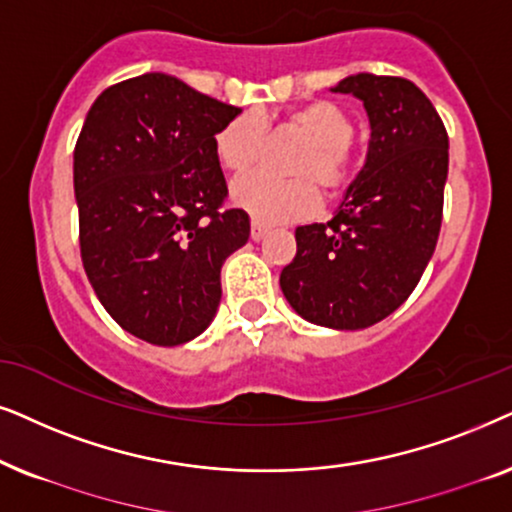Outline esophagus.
<instances>
[{
  "mask_svg": "<svg viewBox=\"0 0 512 512\" xmlns=\"http://www.w3.org/2000/svg\"><path fill=\"white\" fill-rule=\"evenodd\" d=\"M267 227H264V224L262 222H252L250 224V238H252V241H262V238L264 236H267Z\"/></svg>",
  "mask_w": 512,
  "mask_h": 512,
  "instance_id": "esophagus-1",
  "label": "esophagus"
}]
</instances>
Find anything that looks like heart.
I'll list each match as a JSON object with an SVG mask.
<instances>
[{
	"mask_svg": "<svg viewBox=\"0 0 512 512\" xmlns=\"http://www.w3.org/2000/svg\"><path fill=\"white\" fill-rule=\"evenodd\" d=\"M276 126L306 140L290 163L292 180L267 175L241 177L231 187V199L255 222H295L316 213L320 194H337L353 175V121L330 100H311L271 119L238 114L215 133L213 149L220 166L231 175H243L260 161L264 128Z\"/></svg>",
	"mask_w": 512,
	"mask_h": 512,
	"instance_id": "heart-1",
	"label": "heart"
}]
</instances>
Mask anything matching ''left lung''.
<instances>
[{
    "mask_svg": "<svg viewBox=\"0 0 512 512\" xmlns=\"http://www.w3.org/2000/svg\"><path fill=\"white\" fill-rule=\"evenodd\" d=\"M332 91L363 100L367 159L330 222L297 227L281 290L309 323L363 330L412 295L433 257L449 138L433 102L403 77L360 72Z\"/></svg>",
    "mask_w": 512,
    "mask_h": 512,
    "instance_id": "obj_1",
    "label": "left lung"
}]
</instances>
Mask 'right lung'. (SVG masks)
<instances>
[{
	"label": "right lung",
	"mask_w": 512,
	"mask_h": 512,
	"mask_svg": "<svg viewBox=\"0 0 512 512\" xmlns=\"http://www.w3.org/2000/svg\"><path fill=\"white\" fill-rule=\"evenodd\" d=\"M241 107L147 72L105 88L74 147L81 262L109 316L142 342L199 337L220 306V269L250 236L224 210L213 140Z\"/></svg>",
	"instance_id": "right-lung-1"
}]
</instances>
